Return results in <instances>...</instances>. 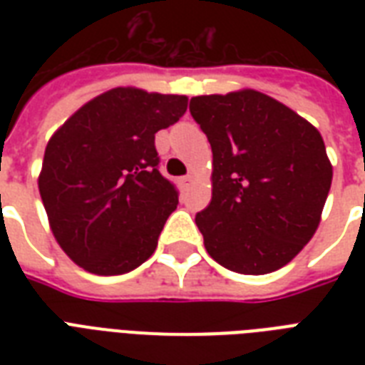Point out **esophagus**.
<instances>
[{"label":"esophagus","mask_w":365,"mask_h":365,"mask_svg":"<svg viewBox=\"0 0 365 365\" xmlns=\"http://www.w3.org/2000/svg\"><path fill=\"white\" fill-rule=\"evenodd\" d=\"M191 183H193V176H191V174H187V176L180 178V185H182L183 189H187L189 185H191Z\"/></svg>","instance_id":"34e87169"}]
</instances>
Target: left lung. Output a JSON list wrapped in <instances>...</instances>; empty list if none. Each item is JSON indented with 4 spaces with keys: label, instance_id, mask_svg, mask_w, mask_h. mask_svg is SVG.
<instances>
[{
    "label": "left lung",
    "instance_id": "left-lung-1",
    "mask_svg": "<svg viewBox=\"0 0 365 365\" xmlns=\"http://www.w3.org/2000/svg\"><path fill=\"white\" fill-rule=\"evenodd\" d=\"M212 145V200L195 222L229 271L267 274L317 233L334 168L317 126L254 88L191 98Z\"/></svg>",
    "mask_w": 365,
    "mask_h": 365
}]
</instances>
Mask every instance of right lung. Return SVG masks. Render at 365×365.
I'll list each match as a JSON object with an SVG mask.
<instances>
[{
  "label": "right lung",
  "instance_id": "add662e5",
  "mask_svg": "<svg viewBox=\"0 0 365 365\" xmlns=\"http://www.w3.org/2000/svg\"><path fill=\"white\" fill-rule=\"evenodd\" d=\"M187 96L117 87L88 100L54 132L37 178L54 239L85 271L113 277L157 248L178 191L160 176L155 134Z\"/></svg>",
  "mask_w": 365,
  "mask_h": 365
}]
</instances>
